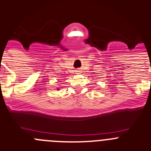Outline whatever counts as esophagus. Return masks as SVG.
Returning a JSON list of instances; mask_svg holds the SVG:
<instances>
[{
    "label": "esophagus",
    "instance_id": "esophagus-1",
    "mask_svg": "<svg viewBox=\"0 0 151 151\" xmlns=\"http://www.w3.org/2000/svg\"><path fill=\"white\" fill-rule=\"evenodd\" d=\"M79 71H77V72H79Z\"/></svg>",
    "mask_w": 151,
    "mask_h": 151
}]
</instances>
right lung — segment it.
<instances>
[{
    "mask_svg": "<svg viewBox=\"0 0 151 151\" xmlns=\"http://www.w3.org/2000/svg\"><path fill=\"white\" fill-rule=\"evenodd\" d=\"M56 89H57V90H60V88H56Z\"/></svg>",
    "mask_w": 151,
    "mask_h": 151,
    "instance_id": "add662e5",
    "label": "right lung"
}]
</instances>
